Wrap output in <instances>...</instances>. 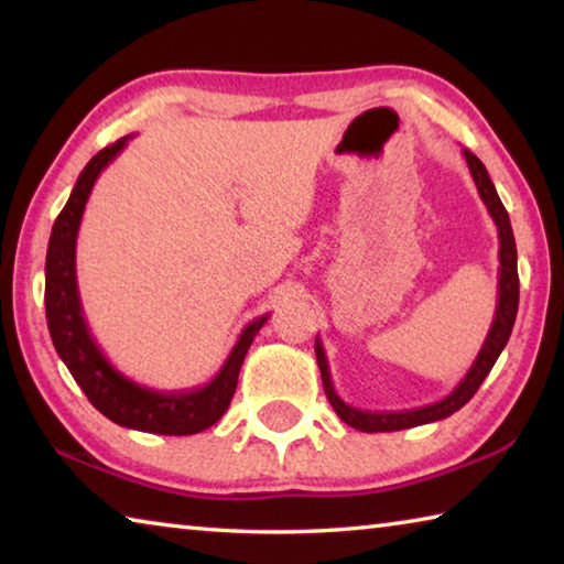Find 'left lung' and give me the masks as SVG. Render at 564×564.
I'll use <instances>...</instances> for the list:
<instances>
[{
  "instance_id": "8db88e82",
  "label": "left lung",
  "mask_w": 564,
  "mask_h": 564,
  "mask_svg": "<svg viewBox=\"0 0 564 564\" xmlns=\"http://www.w3.org/2000/svg\"><path fill=\"white\" fill-rule=\"evenodd\" d=\"M463 156L467 161V169H470V174H473L477 194H480L482 204L488 206V214L492 216L495 226H498V238H500L498 305H495V318L490 323V330H488V336H485L482 348H480V352H477V358L473 360L470 370H467L465 378L451 390V393L437 400V403H431L425 408H415V410H398V413L395 410H390V413H373V410H360V408L348 405L346 400L336 393V388H333L326 350H323L321 338H316V358H318V368H321V378H323V390H326L330 405H333V410H336L343 423L356 427V431L393 433V431H405V427L435 423V420L453 415L455 410H460L467 400L477 393V388H480L482 380L488 378V373L495 366V360L500 358L502 348L508 346V340H510L514 316H518V301H520L518 248H514L510 216H508V212H505L498 191H495V184L488 176V169L482 166V161L467 149H463Z\"/></svg>"
}]
</instances>
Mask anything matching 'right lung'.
<instances>
[{
    "label": "right lung",
    "instance_id": "1",
    "mask_svg": "<svg viewBox=\"0 0 564 564\" xmlns=\"http://www.w3.org/2000/svg\"><path fill=\"white\" fill-rule=\"evenodd\" d=\"M131 137L133 133L119 139L117 144L101 149L84 166L72 188L69 202L56 216L44 265L46 326H50L56 352H59L64 366L69 368V373L84 390V395L111 423L141 433L194 435L218 423L226 408L231 405L238 370L243 366V358L251 348L256 333L263 328L269 316L248 323L241 336H238L236 346L228 352L221 370L206 386L191 390L147 388L123 376L104 356V350L91 336L87 318H84L79 285H76V236H79L84 208H87L89 194L99 174L121 154V149L129 144Z\"/></svg>",
    "mask_w": 564,
    "mask_h": 564
}]
</instances>
